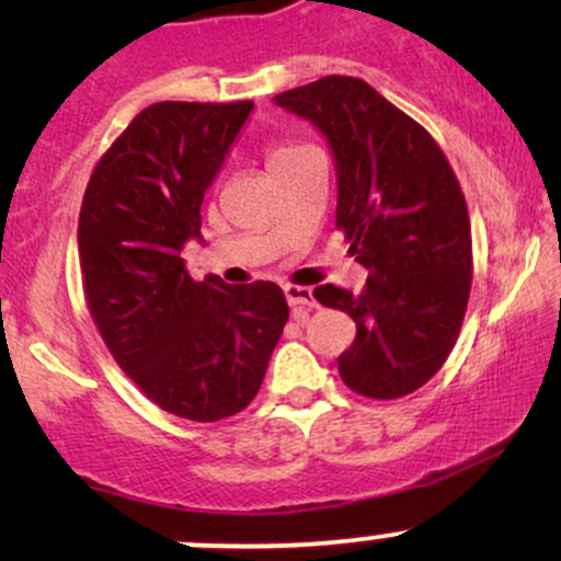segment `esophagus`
<instances>
[{
    "label": "esophagus",
    "mask_w": 561,
    "mask_h": 561,
    "mask_svg": "<svg viewBox=\"0 0 561 561\" xmlns=\"http://www.w3.org/2000/svg\"><path fill=\"white\" fill-rule=\"evenodd\" d=\"M285 298L293 308H313L317 300H313L311 287H298V285H285Z\"/></svg>",
    "instance_id": "esophagus-1"
}]
</instances>
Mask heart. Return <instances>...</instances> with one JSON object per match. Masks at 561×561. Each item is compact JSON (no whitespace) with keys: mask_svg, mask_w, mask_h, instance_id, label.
<instances>
[{"mask_svg":"<svg viewBox=\"0 0 561 561\" xmlns=\"http://www.w3.org/2000/svg\"><path fill=\"white\" fill-rule=\"evenodd\" d=\"M302 150H308V147H300V145H276V147H272V152H268V165H279V163H285V160H289V158H295V156H300Z\"/></svg>","mask_w":561,"mask_h":561,"instance_id":"obj_1","label":"heart"}]
</instances>
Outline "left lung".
Wrapping results in <instances>:
<instances>
[{
  "instance_id": "1",
  "label": "left lung",
  "mask_w": 561,
  "mask_h": 561,
  "mask_svg": "<svg viewBox=\"0 0 561 561\" xmlns=\"http://www.w3.org/2000/svg\"><path fill=\"white\" fill-rule=\"evenodd\" d=\"M274 105L311 121L330 145L337 229L369 272L362 293L313 289L356 321L340 377L366 398L409 396L440 369L465 321L472 234L461 186L435 139L362 79L324 76Z\"/></svg>"
}]
</instances>
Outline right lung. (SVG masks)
Returning a JSON list of instances; mask_svg holds the SVG:
<instances>
[{"label": "right lung", "mask_w": 561, "mask_h": 561, "mask_svg": "<svg viewBox=\"0 0 561 561\" xmlns=\"http://www.w3.org/2000/svg\"><path fill=\"white\" fill-rule=\"evenodd\" d=\"M253 102H156L102 156L83 192L79 255L89 311L131 382L192 422L255 398L289 308L274 282H195L182 250Z\"/></svg>", "instance_id": "right-lung-1"}]
</instances>
